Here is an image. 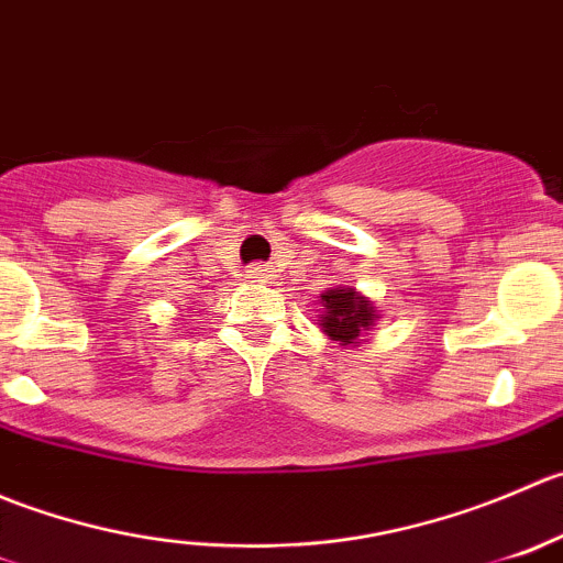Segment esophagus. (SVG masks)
<instances>
[{
  "label": "esophagus",
  "instance_id": "1",
  "mask_svg": "<svg viewBox=\"0 0 563 563\" xmlns=\"http://www.w3.org/2000/svg\"><path fill=\"white\" fill-rule=\"evenodd\" d=\"M246 276H249V279H252V282H260V284H263V282H268L271 279V268H268V265H252V268H249L246 271Z\"/></svg>",
  "mask_w": 563,
  "mask_h": 563
}]
</instances>
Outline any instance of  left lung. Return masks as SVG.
<instances>
[{
  "label": "left lung",
  "mask_w": 563,
  "mask_h": 563,
  "mask_svg": "<svg viewBox=\"0 0 563 563\" xmlns=\"http://www.w3.org/2000/svg\"><path fill=\"white\" fill-rule=\"evenodd\" d=\"M322 314L320 328L322 333L339 342L342 347H358L364 342V333L375 325L377 309L372 300L364 295L355 292L353 287H333L320 295Z\"/></svg>",
  "instance_id": "left-lung-1"
}]
</instances>
